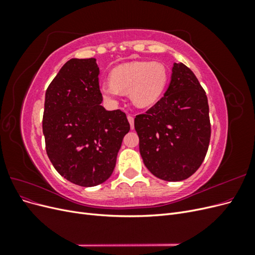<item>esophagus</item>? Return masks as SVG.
Returning <instances> with one entry per match:
<instances>
[{
    "label": "esophagus",
    "mask_w": 255,
    "mask_h": 255,
    "mask_svg": "<svg viewBox=\"0 0 255 255\" xmlns=\"http://www.w3.org/2000/svg\"><path fill=\"white\" fill-rule=\"evenodd\" d=\"M128 120L129 122V126H130V128H134V117H132V116H128Z\"/></svg>",
    "instance_id": "obj_1"
}]
</instances>
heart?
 I'll list each match as a JSON object with an SVG mask.
<instances>
[{
  "mask_svg": "<svg viewBox=\"0 0 255 255\" xmlns=\"http://www.w3.org/2000/svg\"><path fill=\"white\" fill-rule=\"evenodd\" d=\"M168 80L166 67L158 61H130L113 69L111 81L100 84L104 100L116 102L129 94L137 109H148L155 104L165 90Z\"/></svg>",
  "mask_w": 255,
  "mask_h": 255,
  "instance_id": "b5f03b06",
  "label": "heart"
}]
</instances>
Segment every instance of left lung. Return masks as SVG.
<instances>
[{
	"mask_svg": "<svg viewBox=\"0 0 255 255\" xmlns=\"http://www.w3.org/2000/svg\"><path fill=\"white\" fill-rule=\"evenodd\" d=\"M134 126L143 164L153 175L177 182L194 174L211 138L207 97L194 72L174 63L164 97L136 116Z\"/></svg>",
	"mask_w": 255,
	"mask_h": 255,
	"instance_id": "obj_1",
	"label": "left lung"
}]
</instances>
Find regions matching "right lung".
I'll list each match as a JSON object with an SVG mask.
<instances>
[{
	"label": "right lung",
	"mask_w": 255,
	"mask_h": 255,
	"mask_svg": "<svg viewBox=\"0 0 255 255\" xmlns=\"http://www.w3.org/2000/svg\"><path fill=\"white\" fill-rule=\"evenodd\" d=\"M96 58H71L45 91L42 130L56 171L73 184L97 186L112 175L123 137L126 114L106 111Z\"/></svg>",
	"instance_id": "right-lung-1"
}]
</instances>
